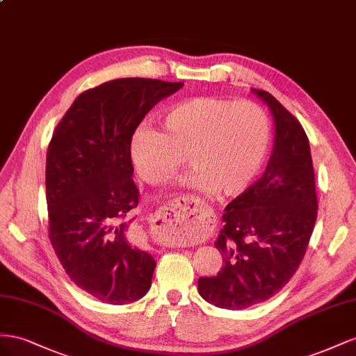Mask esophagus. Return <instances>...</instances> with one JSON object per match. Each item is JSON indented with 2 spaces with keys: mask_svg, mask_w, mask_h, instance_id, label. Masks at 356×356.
<instances>
[{
  "mask_svg": "<svg viewBox=\"0 0 356 356\" xmlns=\"http://www.w3.org/2000/svg\"><path fill=\"white\" fill-rule=\"evenodd\" d=\"M200 218L198 204L189 197H177L165 202L152 219L154 229L161 236L176 234L177 228L185 222H194Z\"/></svg>",
  "mask_w": 356,
  "mask_h": 356,
  "instance_id": "1",
  "label": "esophagus"
}]
</instances>
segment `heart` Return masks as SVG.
<instances>
[{"mask_svg":"<svg viewBox=\"0 0 356 356\" xmlns=\"http://www.w3.org/2000/svg\"><path fill=\"white\" fill-rule=\"evenodd\" d=\"M164 133L141 124L131 140V158L147 184H165L189 161L188 185L201 194L236 197L259 172L271 141L266 111L253 103L195 97L164 113Z\"/></svg>","mask_w":356,"mask_h":356,"instance_id":"obj_1","label":"heart"}]
</instances>
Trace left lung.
<instances>
[{
    "label": "left lung",
    "mask_w": 356,
    "mask_h": 356,
    "mask_svg": "<svg viewBox=\"0 0 356 356\" xmlns=\"http://www.w3.org/2000/svg\"><path fill=\"white\" fill-rule=\"evenodd\" d=\"M276 127L262 177L232 200L215 241L223 267L198 279V292L220 309L241 310L270 300L296 274L318 216L309 138L298 119L267 90L252 89Z\"/></svg>",
    "instance_id": "8db88e82"
}]
</instances>
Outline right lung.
<instances>
[{
	"label": "right lung",
	"instance_id": "obj_1",
	"mask_svg": "<svg viewBox=\"0 0 356 356\" xmlns=\"http://www.w3.org/2000/svg\"><path fill=\"white\" fill-rule=\"evenodd\" d=\"M184 83L110 80L80 94L54 131L46 156L49 238L68 277L108 304L140 300L156 262L125 220L138 204L131 140L140 122Z\"/></svg>",
	"mask_w": 356,
	"mask_h": 356
}]
</instances>
